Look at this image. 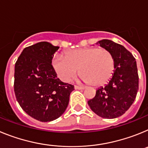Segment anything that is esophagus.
I'll list each match as a JSON object with an SVG mask.
<instances>
[{
    "mask_svg": "<svg viewBox=\"0 0 148 148\" xmlns=\"http://www.w3.org/2000/svg\"><path fill=\"white\" fill-rule=\"evenodd\" d=\"M74 88H75V90H84V87H83V86H77V85H75V87H74Z\"/></svg>",
    "mask_w": 148,
    "mask_h": 148,
    "instance_id": "1",
    "label": "esophagus"
}]
</instances>
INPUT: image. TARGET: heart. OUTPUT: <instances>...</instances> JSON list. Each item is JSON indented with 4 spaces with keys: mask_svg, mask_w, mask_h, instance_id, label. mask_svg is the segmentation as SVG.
Segmentation results:
<instances>
[{
    "mask_svg": "<svg viewBox=\"0 0 148 148\" xmlns=\"http://www.w3.org/2000/svg\"><path fill=\"white\" fill-rule=\"evenodd\" d=\"M53 66L58 78L69 82L78 74L86 83L101 87L108 83L115 69L114 56L110 51L99 47L75 49L66 52V56L57 54Z\"/></svg>",
    "mask_w": 148,
    "mask_h": 148,
    "instance_id": "obj_1",
    "label": "heart"
}]
</instances>
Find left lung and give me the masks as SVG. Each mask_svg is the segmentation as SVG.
I'll list each match as a JSON object with an SVG mask.
<instances>
[{
	"label": "left lung",
	"instance_id": "left-lung-1",
	"mask_svg": "<svg viewBox=\"0 0 148 148\" xmlns=\"http://www.w3.org/2000/svg\"><path fill=\"white\" fill-rule=\"evenodd\" d=\"M96 44L112 53L115 69L109 82L104 87L97 89L95 97L87 103L100 117L117 118L130 108L136 96L138 90L136 61L126 48L113 40L103 39Z\"/></svg>",
	"mask_w": 148,
	"mask_h": 148
}]
</instances>
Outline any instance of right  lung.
<instances>
[{
  "instance_id": "add662e5",
  "label": "right lung",
  "mask_w": 148,
  "mask_h": 148,
  "mask_svg": "<svg viewBox=\"0 0 148 148\" xmlns=\"http://www.w3.org/2000/svg\"><path fill=\"white\" fill-rule=\"evenodd\" d=\"M59 49L47 41L26 47L15 66V97L26 113L40 121H53L64 113L74 86L57 77L52 65Z\"/></svg>"
}]
</instances>
